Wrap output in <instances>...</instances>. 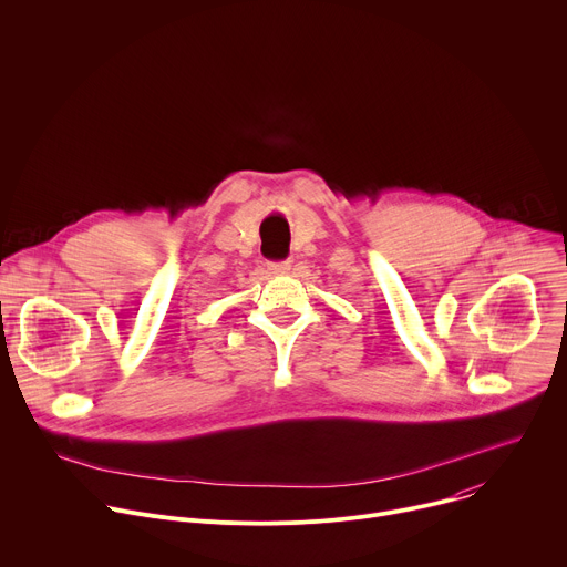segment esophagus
<instances>
[{
  "mask_svg": "<svg viewBox=\"0 0 567 567\" xmlns=\"http://www.w3.org/2000/svg\"><path fill=\"white\" fill-rule=\"evenodd\" d=\"M269 271L274 276H287L291 271V265L289 262H269Z\"/></svg>",
  "mask_w": 567,
  "mask_h": 567,
  "instance_id": "obj_1",
  "label": "esophagus"
}]
</instances>
